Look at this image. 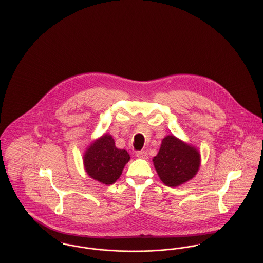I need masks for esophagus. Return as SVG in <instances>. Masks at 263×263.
Returning a JSON list of instances; mask_svg holds the SVG:
<instances>
[{
  "label": "esophagus",
  "mask_w": 263,
  "mask_h": 263,
  "mask_svg": "<svg viewBox=\"0 0 263 263\" xmlns=\"http://www.w3.org/2000/svg\"><path fill=\"white\" fill-rule=\"evenodd\" d=\"M136 156L140 159H147L148 158V152L147 151H138L136 152Z\"/></svg>",
  "instance_id": "esophagus-1"
}]
</instances>
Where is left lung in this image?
Here are the masks:
<instances>
[{
  "mask_svg": "<svg viewBox=\"0 0 263 263\" xmlns=\"http://www.w3.org/2000/svg\"><path fill=\"white\" fill-rule=\"evenodd\" d=\"M153 162L163 183L175 187L186 182L197 174L200 154L175 136H166Z\"/></svg>",
  "mask_w": 263,
  "mask_h": 263,
  "instance_id": "8db88e82",
  "label": "left lung"
}]
</instances>
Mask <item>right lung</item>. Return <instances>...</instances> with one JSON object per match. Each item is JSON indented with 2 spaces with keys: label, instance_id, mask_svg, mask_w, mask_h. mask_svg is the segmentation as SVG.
Wrapping results in <instances>:
<instances>
[{
  "label": "right lung",
  "instance_id": "add662e5",
  "mask_svg": "<svg viewBox=\"0 0 263 263\" xmlns=\"http://www.w3.org/2000/svg\"><path fill=\"white\" fill-rule=\"evenodd\" d=\"M129 160L130 156L127 151L117 149L114 140L108 134L92 143L84 157L88 175L107 185L119 178Z\"/></svg>",
  "mask_w": 263,
  "mask_h": 263
}]
</instances>
